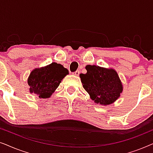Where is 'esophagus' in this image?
<instances>
[{
	"label": "esophagus",
	"mask_w": 153,
	"mask_h": 153,
	"mask_svg": "<svg viewBox=\"0 0 153 153\" xmlns=\"http://www.w3.org/2000/svg\"><path fill=\"white\" fill-rule=\"evenodd\" d=\"M79 73H80V72H79V70H76V72H74V73H73V74L76 75V76H79Z\"/></svg>",
	"instance_id": "obj_1"
}]
</instances>
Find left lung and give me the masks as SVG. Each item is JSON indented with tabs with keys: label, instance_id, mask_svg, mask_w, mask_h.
Instances as JSON below:
<instances>
[{
	"label": "left lung",
	"instance_id": "obj_1",
	"mask_svg": "<svg viewBox=\"0 0 153 153\" xmlns=\"http://www.w3.org/2000/svg\"><path fill=\"white\" fill-rule=\"evenodd\" d=\"M86 74H80L83 87L96 103L107 105L120 97L123 85L117 72L113 69L87 65Z\"/></svg>",
	"mask_w": 153,
	"mask_h": 153
}]
</instances>
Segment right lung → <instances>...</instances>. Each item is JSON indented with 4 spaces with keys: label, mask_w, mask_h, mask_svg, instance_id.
Returning <instances> with one entry per match:
<instances>
[{
    "label": "right lung",
    "mask_w": 153,
    "mask_h": 153,
    "mask_svg": "<svg viewBox=\"0 0 153 153\" xmlns=\"http://www.w3.org/2000/svg\"><path fill=\"white\" fill-rule=\"evenodd\" d=\"M68 74V69L56 62H52L45 68L35 69L28 77L30 92L38 95L39 98H49Z\"/></svg>",
    "instance_id": "1"
}]
</instances>
